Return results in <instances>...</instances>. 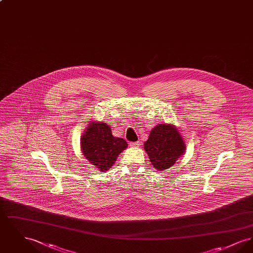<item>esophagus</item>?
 I'll use <instances>...</instances> for the list:
<instances>
[{"label": "esophagus", "instance_id": "34e87169", "mask_svg": "<svg viewBox=\"0 0 253 253\" xmlns=\"http://www.w3.org/2000/svg\"><path fill=\"white\" fill-rule=\"evenodd\" d=\"M130 146H132V147H138V146H139V141L130 142Z\"/></svg>", "mask_w": 253, "mask_h": 253}]
</instances>
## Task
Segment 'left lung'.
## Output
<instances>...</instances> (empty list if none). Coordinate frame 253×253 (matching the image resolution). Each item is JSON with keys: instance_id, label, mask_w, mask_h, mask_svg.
Returning <instances> with one entry per match:
<instances>
[{"instance_id": "1", "label": "left lung", "mask_w": 253, "mask_h": 253, "mask_svg": "<svg viewBox=\"0 0 253 253\" xmlns=\"http://www.w3.org/2000/svg\"><path fill=\"white\" fill-rule=\"evenodd\" d=\"M144 149L154 168L167 169L174 165L186 150L179 131L171 124H158L152 129Z\"/></svg>"}]
</instances>
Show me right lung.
Listing matches in <instances>:
<instances>
[{"label": "right lung", "instance_id": "obj_1", "mask_svg": "<svg viewBox=\"0 0 253 253\" xmlns=\"http://www.w3.org/2000/svg\"><path fill=\"white\" fill-rule=\"evenodd\" d=\"M81 146L84 156L102 172L108 170L128 144L126 140L112 134V129L105 122H91L85 129Z\"/></svg>", "mask_w": 253, "mask_h": 253}]
</instances>
